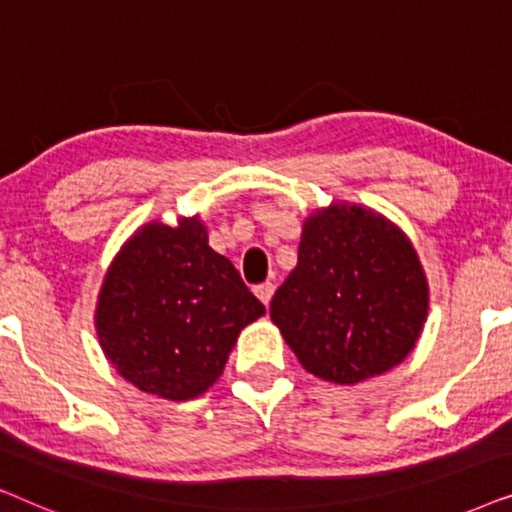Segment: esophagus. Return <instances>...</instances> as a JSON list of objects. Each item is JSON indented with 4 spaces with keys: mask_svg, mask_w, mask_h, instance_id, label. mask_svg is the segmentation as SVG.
<instances>
[{
    "mask_svg": "<svg viewBox=\"0 0 512 512\" xmlns=\"http://www.w3.org/2000/svg\"><path fill=\"white\" fill-rule=\"evenodd\" d=\"M254 293L258 298H261V303L268 307L270 305V300H272V293H275V284L272 282H265V284H258L256 289H254Z\"/></svg>",
    "mask_w": 512,
    "mask_h": 512,
    "instance_id": "34e87169",
    "label": "esophagus"
}]
</instances>
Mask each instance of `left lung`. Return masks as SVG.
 I'll return each instance as SVG.
<instances>
[{
  "instance_id": "8db88e82",
  "label": "left lung",
  "mask_w": 512,
  "mask_h": 512,
  "mask_svg": "<svg viewBox=\"0 0 512 512\" xmlns=\"http://www.w3.org/2000/svg\"><path fill=\"white\" fill-rule=\"evenodd\" d=\"M426 303L422 265L401 230L363 207L333 205L305 221L298 265L270 317L305 370L356 384L412 352Z\"/></svg>"
}]
</instances>
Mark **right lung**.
<instances>
[{
  "label": "right lung",
  "instance_id": "right-lung-1",
  "mask_svg": "<svg viewBox=\"0 0 512 512\" xmlns=\"http://www.w3.org/2000/svg\"><path fill=\"white\" fill-rule=\"evenodd\" d=\"M265 312L198 219L149 223L104 279L97 333L125 380L186 401L219 380L237 335Z\"/></svg>",
  "mask_w": 512,
  "mask_h": 512
}]
</instances>
